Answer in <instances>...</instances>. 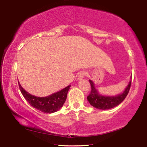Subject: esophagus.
<instances>
[{"instance_id": "esophagus-1", "label": "esophagus", "mask_w": 147, "mask_h": 147, "mask_svg": "<svg viewBox=\"0 0 147 147\" xmlns=\"http://www.w3.org/2000/svg\"><path fill=\"white\" fill-rule=\"evenodd\" d=\"M86 76V73L85 71H80L78 74V80H81Z\"/></svg>"}]
</instances>
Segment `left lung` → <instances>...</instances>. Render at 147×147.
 Listing matches in <instances>:
<instances>
[{
    "instance_id": "8db88e82",
    "label": "left lung",
    "mask_w": 147,
    "mask_h": 147,
    "mask_svg": "<svg viewBox=\"0 0 147 147\" xmlns=\"http://www.w3.org/2000/svg\"><path fill=\"white\" fill-rule=\"evenodd\" d=\"M131 79L132 77H130V82H128V86L123 92L115 96L102 95L96 88L94 82L89 80L92 90L90 95L87 97L88 101L89 102L90 105L99 110H109L114 108L115 106L119 105L128 95L131 85Z\"/></svg>"
}]
</instances>
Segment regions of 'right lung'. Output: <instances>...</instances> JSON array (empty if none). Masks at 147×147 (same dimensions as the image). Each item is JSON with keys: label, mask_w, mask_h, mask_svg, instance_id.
Wrapping results in <instances>:
<instances>
[{"label": "right lung", "mask_w": 147, "mask_h": 147, "mask_svg": "<svg viewBox=\"0 0 147 147\" xmlns=\"http://www.w3.org/2000/svg\"><path fill=\"white\" fill-rule=\"evenodd\" d=\"M19 86L21 94L30 105L44 113L48 114L57 112L63 106L67 98V92L71 87V86H68L63 89L45 97H37L26 91L19 82Z\"/></svg>", "instance_id": "add662e5"}]
</instances>
